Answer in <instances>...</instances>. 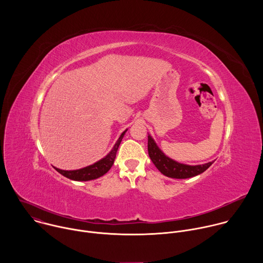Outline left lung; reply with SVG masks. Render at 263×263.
<instances>
[{"instance_id":"1","label":"left lung","mask_w":263,"mask_h":263,"mask_svg":"<svg viewBox=\"0 0 263 263\" xmlns=\"http://www.w3.org/2000/svg\"><path fill=\"white\" fill-rule=\"evenodd\" d=\"M147 152L149 158L161 174L175 179H187L198 176L204 173L214 162L211 161L201 165H186L174 161L160 151L151 136H147Z\"/></svg>"}]
</instances>
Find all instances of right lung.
I'll return each mask as SVG.
<instances>
[{"mask_svg": "<svg viewBox=\"0 0 263 263\" xmlns=\"http://www.w3.org/2000/svg\"><path fill=\"white\" fill-rule=\"evenodd\" d=\"M126 131L122 133L119 140L115 144L114 148L111 149V152L105 158L96 162L95 164L86 166V167L81 168V170H76V171H62V170H59V168H56V167H55V170L58 173H60L62 176L66 177L70 180H74V181H89V180H93V179L102 177L103 175H105L111 168L112 165H114V162H115V159H116V156H117V152H118V148L120 146V143H121Z\"/></svg>", "mask_w": 263, "mask_h": 263, "instance_id": "1", "label": "right lung"}]
</instances>
